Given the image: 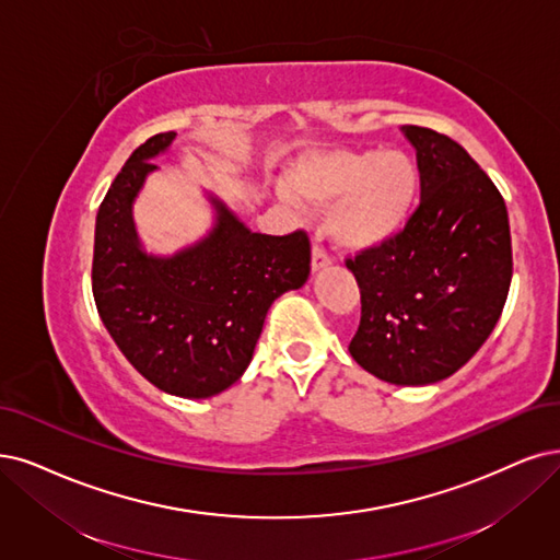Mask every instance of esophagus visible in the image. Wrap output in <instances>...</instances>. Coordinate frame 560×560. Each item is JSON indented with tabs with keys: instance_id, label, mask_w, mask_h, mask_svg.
<instances>
[{
	"instance_id": "34e87169",
	"label": "esophagus",
	"mask_w": 560,
	"mask_h": 560,
	"mask_svg": "<svg viewBox=\"0 0 560 560\" xmlns=\"http://www.w3.org/2000/svg\"><path fill=\"white\" fill-rule=\"evenodd\" d=\"M332 265V260H329V256L325 254V248L320 246H314V254H312V269L314 272H320V269Z\"/></svg>"
}]
</instances>
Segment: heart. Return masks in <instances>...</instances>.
Here are the masks:
<instances>
[{"label": "heart", "instance_id": "b5f03b06", "mask_svg": "<svg viewBox=\"0 0 560 560\" xmlns=\"http://www.w3.org/2000/svg\"><path fill=\"white\" fill-rule=\"evenodd\" d=\"M291 191L318 207L329 205L327 233L346 252H374L397 240L420 200V168L399 150H329L295 163Z\"/></svg>", "mask_w": 560, "mask_h": 560}]
</instances>
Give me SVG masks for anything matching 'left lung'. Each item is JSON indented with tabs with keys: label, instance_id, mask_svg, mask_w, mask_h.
Here are the masks:
<instances>
[{
	"label": "left lung",
	"instance_id": "8db88e82",
	"mask_svg": "<svg viewBox=\"0 0 560 560\" xmlns=\"http://www.w3.org/2000/svg\"><path fill=\"white\" fill-rule=\"evenodd\" d=\"M422 177L420 207L389 244L348 258L362 295L348 350L392 385L459 371L501 318L512 281L505 200L470 154L424 127H401Z\"/></svg>",
	"mask_w": 560,
	"mask_h": 560
}]
</instances>
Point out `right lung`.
Wrapping results in <instances>:
<instances>
[{
	"instance_id": "1",
	"label": "right lung",
	"mask_w": 560,
	"mask_h": 560,
	"mask_svg": "<svg viewBox=\"0 0 560 560\" xmlns=\"http://www.w3.org/2000/svg\"><path fill=\"white\" fill-rule=\"evenodd\" d=\"M156 133L124 163L96 214L92 291L113 341L152 385L182 399H210L252 364L269 306L312 272V246L291 235L254 233L219 196L214 223L171 256L150 254L133 202L171 150Z\"/></svg>"
}]
</instances>
